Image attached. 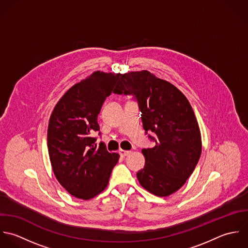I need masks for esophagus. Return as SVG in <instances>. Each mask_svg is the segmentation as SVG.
I'll return each mask as SVG.
<instances>
[{
    "label": "esophagus",
    "instance_id": "1",
    "mask_svg": "<svg viewBox=\"0 0 248 248\" xmlns=\"http://www.w3.org/2000/svg\"><path fill=\"white\" fill-rule=\"evenodd\" d=\"M119 153H120V155H121L122 157H125V156L129 155V154L131 153V151H129V150H124V149H120V150H119Z\"/></svg>",
    "mask_w": 248,
    "mask_h": 248
}]
</instances>
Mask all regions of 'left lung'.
<instances>
[{"mask_svg": "<svg viewBox=\"0 0 248 248\" xmlns=\"http://www.w3.org/2000/svg\"><path fill=\"white\" fill-rule=\"evenodd\" d=\"M115 94L134 95L142 112L143 126L155 142L142 149L146 164L137 172L141 186L157 197L178 191L193 173L202 144L195 112L184 94L149 71L122 75Z\"/></svg>", "mask_w": 248, "mask_h": 248, "instance_id": "8db88e82", "label": "left lung"}]
</instances>
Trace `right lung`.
I'll return each instance as SVG.
<instances>
[{
    "mask_svg": "<svg viewBox=\"0 0 248 248\" xmlns=\"http://www.w3.org/2000/svg\"><path fill=\"white\" fill-rule=\"evenodd\" d=\"M122 75L96 71L72 86L58 100L48 126V150L53 173L72 196L91 199L108 185L120 155L98 147V115ZM100 134V133H99Z\"/></svg>",
    "mask_w": 248,
    "mask_h": 248,
    "instance_id": "add662e5",
    "label": "right lung"
}]
</instances>
